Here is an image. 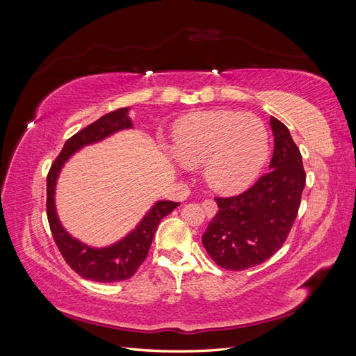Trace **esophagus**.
I'll return each instance as SVG.
<instances>
[{
  "mask_svg": "<svg viewBox=\"0 0 356 356\" xmlns=\"http://www.w3.org/2000/svg\"><path fill=\"white\" fill-rule=\"evenodd\" d=\"M202 208H203L204 213L208 215V218H212L215 212H217V203H215L212 199H207L202 202Z\"/></svg>",
  "mask_w": 356,
  "mask_h": 356,
  "instance_id": "34e87169",
  "label": "esophagus"
}]
</instances>
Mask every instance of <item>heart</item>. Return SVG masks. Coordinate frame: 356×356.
I'll return each instance as SVG.
<instances>
[{"instance_id": "obj_1", "label": "heart", "mask_w": 356, "mask_h": 356, "mask_svg": "<svg viewBox=\"0 0 356 356\" xmlns=\"http://www.w3.org/2000/svg\"><path fill=\"white\" fill-rule=\"evenodd\" d=\"M174 153L181 163H204V177L222 193H239L260 175L270 153L260 117L232 110L193 114L174 129Z\"/></svg>"}]
</instances>
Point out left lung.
Here are the masks:
<instances>
[{"mask_svg": "<svg viewBox=\"0 0 356 356\" xmlns=\"http://www.w3.org/2000/svg\"><path fill=\"white\" fill-rule=\"evenodd\" d=\"M275 149L266 175L233 197H215L218 212L202 243L225 270H246L268 260L286 241L306 184L300 149L288 127L270 117Z\"/></svg>", "mask_w": 356, "mask_h": 356, "instance_id": "8db88e82", "label": "left lung"}]
</instances>
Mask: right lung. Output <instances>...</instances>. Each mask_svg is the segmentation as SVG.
<instances>
[{"mask_svg":"<svg viewBox=\"0 0 356 356\" xmlns=\"http://www.w3.org/2000/svg\"><path fill=\"white\" fill-rule=\"evenodd\" d=\"M132 127L134 123L129 117V108H120L102 115L99 120L68 139L58 159L53 161L47 175V218L53 239L72 270L95 282H118L132 277L148 255L159 222L179 204L170 200L156 202L132 232H129L118 242L104 248L86 245L72 238L63 229L55 204L56 182L62 168L83 147L99 143L117 132Z\"/></svg>","mask_w":356,"mask_h":356,"instance_id":"right-lung-1","label":"right lung"}]
</instances>
